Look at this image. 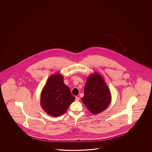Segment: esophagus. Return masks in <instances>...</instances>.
I'll use <instances>...</instances> for the list:
<instances>
[{"instance_id": "1", "label": "esophagus", "mask_w": 152, "mask_h": 152, "mask_svg": "<svg viewBox=\"0 0 152 152\" xmlns=\"http://www.w3.org/2000/svg\"><path fill=\"white\" fill-rule=\"evenodd\" d=\"M75 100L76 101H78L80 100V97H76V99H75Z\"/></svg>"}]
</instances>
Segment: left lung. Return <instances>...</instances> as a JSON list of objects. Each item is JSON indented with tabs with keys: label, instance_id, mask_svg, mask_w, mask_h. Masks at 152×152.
Masks as SVG:
<instances>
[{
	"label": "left lung",
	"instance_id": "obj_1",
	"mask_svg": "<svg viewBox=\"0 0 152 152\" xmlns=\"http://www.w3.org/2000/svg\"><path fill=\"white\" fill-rule=\"evenodd\" d=\"M85 105L96 115L105 110L110 105L111 95L109 88L100 74L95 72L87 78L81 99Z\"/></svg>",
	"mask_w": 152,
	"mask_h": 152
}]
</instances>
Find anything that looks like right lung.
I'll return each instance as SVG.
<instances>
[{
    "instance_id": "obj_1",
    "label": "right lung",
    "mask_w": 152,
    "mask_h": 152,
    "mask_svg": "<svg viewBox=\"0 0 152 152\" xmlns=\"http://www.w3.org/2000/svg\"><path fill=\"white\" fill-rule=\"evenodd\" d=\"M75 97L64 83L59 72L51 75L42 90L41 105L48 115L58 117L64 114Z\"/></svg>"
}]
</instances>
